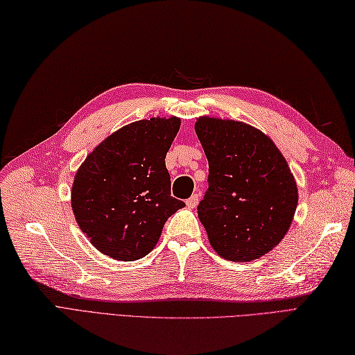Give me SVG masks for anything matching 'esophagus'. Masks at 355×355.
<instances>
[{
  "label": "esophagus",
  "mask_w": 355,
  "mask_h": 355,
  "mask_svg": "<svg viewBox=\"0 0 355 355\" xmlns=\"http://www.w3.org/2000/svg\"><path fill=\"white\" fill-rule=\"evenodd\" d=\"M198 202H199V195L195 193V195H192V196H190V198L187 199L186 205H187L189 208H195V207L198 205Z\"/></svg>",
  "instance_id": "1"
}]
</instances>
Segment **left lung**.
<instances>
[{
    "label": "left lung",
    "instance_id": "1",
    "mask_svg": "<svg viewBox=\"0 0 355 355\" xmlns=\"http://www.w3.org/2000/svg\"><path fill=\"white\" fill-rule=\"evenodd\" d=\"M195 132L208 160V190L198 217L217 255L248 262L284 240L298 189L284 154L257 127L199 116Z\"/></svg>",
    "mask_w": 355,
    "mask_h": 355
}]
</instances>
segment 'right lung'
<instances>
[{
    "label": "right lung",
    "instance_id": "obj_1",
    "mask_svg": "<svg viewBox=\"0 0 355 355\" xmlns=\"http://www.w3.org/2000/svg\"><path fill=\"white\" fill-rule=\"evenodd\" d=\"M178 116H153L109 135L83 162L71 186L80 231L103 255L141 259L156 246L168 217L184 207L171 196L166 153Z\"/></svg>",
    "mask_w": 355,
    "mask_h": 355
}]
</instances>
